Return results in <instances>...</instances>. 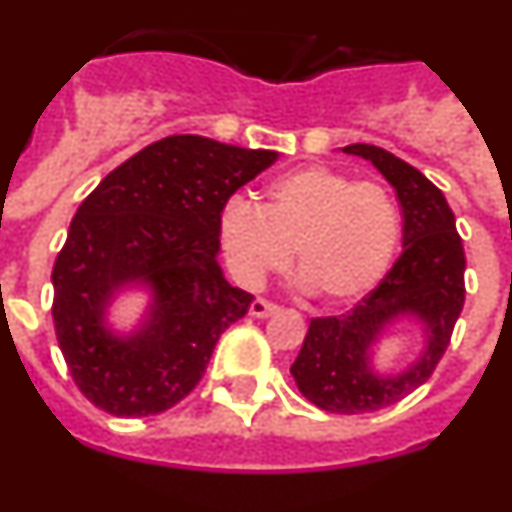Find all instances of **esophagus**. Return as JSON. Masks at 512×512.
I'll return each mask as SVG.
<instances>
[{"label":"esophagus","mask_w":512,"mask_h":512,"mask_svg":"<svg viewBox=\"0 0 512 512\" xmlns=\"http://www.w3.org/2000/svg\"><path fill=\"white\" fill-rule=\"evenodd\" d=\"M279 307L277 305H271V302H266V300H253L251 302V307H248V315H251V318H271V315H274V312H277Z\"/></svg>","instance_id":"esophagus-1"}]
</instances>
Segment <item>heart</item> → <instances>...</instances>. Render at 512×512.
<instances>
[{"label": "heart", "instance_id": "1", "mask_svg": "<svg viewBox=\"0 0 512 512\" xmlns=\"http://www.w3.org/2000/svg\"><path fill=\"white\" fill-rule=\"evenodd\" d=\"M217 230L225 266L241 287L259 289L297 251L305 287L328 305H348L390 269L400 212L379 184L330 166H302L266 187L264 207L228 200Z\"/></svg>", "mask_w": 512, "mask_h": 512}]
</instances>
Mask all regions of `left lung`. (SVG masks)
I'll return each mask as SVG.
<instances>
[{"label": "left lung", "mask_w": 512, "mask_h": 512, "mask_svg": "<svg viewBox=\"0 0 512 512\" xmlns=\"http://www.w3.org/2000/svg\"><path fill=\"white\" fill-rule=\"evenodd\" d=\"M341 151L369 161L395 189L402 207V253L354 310L310 320L289 372L312 405L356 415L390 408L431 377L464 307L467 259L449 202L415 166L366 143ZM395 324H413L424 343L405 365L382 373L373 354Z\"/></svg>", "instance_id": "left-lung-1"}]
</instances>
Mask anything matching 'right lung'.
Returning a JSON list of instances; mask_svg holds the SVG:
<instances>
[{
    "mask_svg": "<svg viewBox=\"0 0 512 512\" xmlns=\"http://www.w3.org/2000/svg\"><path fill=\"white\" fill-rule=\"evenodd\" d=\"M277 158L171 135L130 156L81 202L53 266V323L76 387L99 410L146 418L197 387L220 333L253 302L217 264L220 212ZM130 291L147 305L125 331L111 307Z\"/></svg>",
    "mask_w": 512,
    "mask_h": 512,
    "instance_id": "obj_1",
    "label": "right lung"
}]
</instances>
